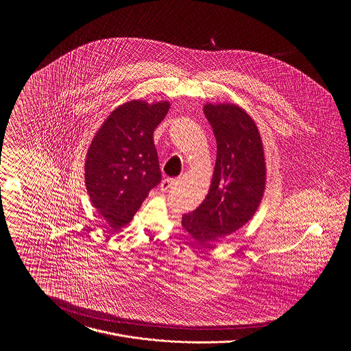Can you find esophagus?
<instances>
[{"instance_id":"1","label":"esophagus","mask_w":351,"mask_h":351,"mask_svg":"<svg viewBox=\"0 0 351 351\" xmlns=\"http://www.w3.org/2000/svg\"><path fill=\"white\" fill-rule=\"evenodd\" d=\"M176 184V179H165L163 182H162V184H160V189L162 191H167V189H169L171 186H173Z\"/></svg>"}]
</instances>
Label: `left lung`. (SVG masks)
<instances>
[{
	"label": "left lung",
	"mask_w": 351,
	"mask_h": 351,
	"mask_svg": "<svg viewBox=\"0 0 351 351\" xmlns=\"http://www.w3.org/2000/svg\"><path fill=\"white\" fill-rule=\"evenodd\" d=\"M205 117L217 142L209 193L182 218L184 229L202 246L242 228L259 206L266 184L262 139L252 118L233 104H206Z\"/></svg>",
	"instance_id": "1"
}]
</instances>
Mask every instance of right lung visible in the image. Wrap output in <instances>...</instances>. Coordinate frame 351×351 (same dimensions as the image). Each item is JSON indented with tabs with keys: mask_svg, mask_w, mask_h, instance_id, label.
Instances as JSON below:
<instances>
[{
	"mask_svg": "<svg viewBox=\"0 0 351 351\" xmlns=\"http://www.w3.org/2000/svg\"><path fill=\"white\" fill-rule=\"evenodd\" d=\"M167 101H130L112 112L86 154L85 184L93 206L112 228L133 219L162 180L152 134L166 117Z\"/></svg>",
	"mask_w": 351,
	"mask_h": 351,
	"instance_id": "right-lung-1",
	"label": "right lung"
}]
</instances>
